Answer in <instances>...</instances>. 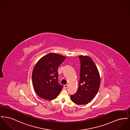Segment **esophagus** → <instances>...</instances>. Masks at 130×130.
<instances>
[{"label":"esophagus","mask_w":130,"mask_h":130,"mask_svg":"<svg viewBox=\"0 0 130 130\" xmlns=\"http://www.w3.org/2000/svg\"><path fill=\"white\" fill-rule=\"evenodd\" d=\"M68 84H66V85H65L64 86V88H65V89H66V88L68 87Z\"/></svg>","instance_id":"34e87169"}]
</instances>
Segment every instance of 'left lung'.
Returning <instances> with one entry per match:
<instances>
[{"label": "left lung", "mask_w": 130, "mask_h": 130, "mask_svg": "<svg viewBox=\"0 0 130 130\" xmlns=\"http://www.w3.org/2000/svg\"><path fill=\"white\" fill-rule=\"evenodd\" d=\"M80 79L77 92L71 95L72 101L78 105H86L98 92L100 85L99 71L89 56H80Z\"/></svg>", "instance_id": "8db88e82"}]
</instances>
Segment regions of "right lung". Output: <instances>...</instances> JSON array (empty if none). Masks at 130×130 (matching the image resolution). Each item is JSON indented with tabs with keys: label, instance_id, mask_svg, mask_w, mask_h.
<instances>
[{
	"label": "right lung",
	"instance_id": "obj_1",
	"mask_svg": "<svg viewBox=\"0 0 130 130\" xmlns=\"http://www.w3.org/2000/svg\"><path fill=\"white\" fill-rule=\"evenodd\" d=\"M66 56L49 53L42 57L35 65L32 73V82L35 91L42 99H55L62 90L58 82L57 69Z\"/></svg>",
	"mask_w": 130,
	"mask_h": 130
}]
</instances>
